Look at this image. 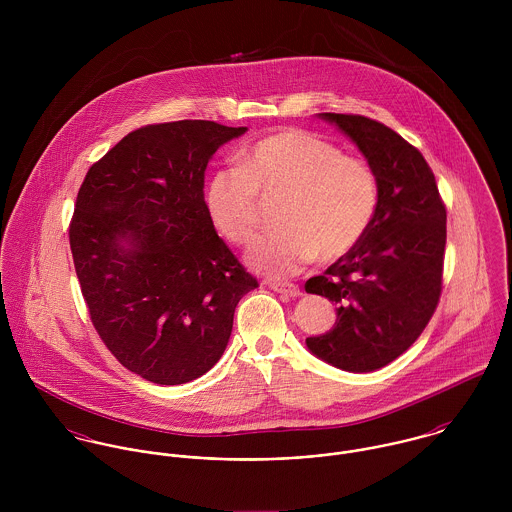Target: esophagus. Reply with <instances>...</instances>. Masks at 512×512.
Segmentation results:
<instances>
[{
    "mask_svg": "<svg viewBox=\"0 0 512 512\" xmlns=\"http://www.w3.org/2000/svg\"><path fill=\"white\" fill-rule=\"evenodd\" d=\"M274 292L284 293V295H288V297H299L301 295V290L295 286V284H290V282H270L268 284Z\"/></svg>",
    "mask_w": 512,
    "mask_h": 512,
    "instance_id": "obj_1",
    "label": "esophagus"
}]
</instances>
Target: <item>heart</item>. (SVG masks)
I'll return each mask as SVG.
<instances>
[{"mask_svg":"<svg viewBox=\"0 0 512 512\" xmlns=\"http://www.w3.org/2000/svg\"><path fill=\"white\" fill-rule=\"evenodd\" d=\"M284 199L282 230L262 236L246 254L270 278H286L317 256L335 262L351 254L372 226L380 187L363 159L305 130L272 134L240 155V167L220 169L207 187L209 215L234 244L250 242L262 222V201Z\"/></svg>","mask_w":512,"mask_h":512,"instance_id":"1","label":"heart"}]
</instances>
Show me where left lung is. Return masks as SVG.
<instances>
[{
  "label": "left lung",
  "instance_id": "8db88e82",
  "mask_svg": "<svg viewBox=\"0 0 512 512\" xmlns=\"http://www.w3.org/2000/svg\"><path fill=\"white\" fill-rule=\"evenodd\" d=\"M319 116L361 149L380 203L361 244L305 282L337 305L333 329L305 343L329 365L370 372L408 351L438 307L445 205L424 155L394 130L357 114Z\"/></svg>",
  "mask_w": 512,
  "mask_h": 512
}]
</instances>
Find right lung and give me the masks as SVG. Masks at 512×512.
<instances>
[{
  "mask_svg": "<svg viewBox=\"0 0 512 512\" xmlns=\"http://www.w3.org/2000/svg\"><path fill=\"white\" fill-rule=\"evenodd\" d=\"M246 128L144 126L96 161L78 191L71 250L90 319L120 365L185 384L219 363L242 295L258 288L222 242L205 169Z\"/></svg>",
  "mask_w": 512,
  "mask_h": 512,
  "instance_id": "obj_1",
  "label": "right lung"
}]
</instances>
